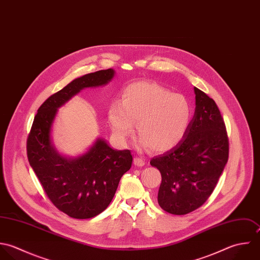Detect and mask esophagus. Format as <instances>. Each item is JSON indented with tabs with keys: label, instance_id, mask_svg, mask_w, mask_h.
Masks as SVG:
<instances>
[{
	"label": "esophagus",
	"instance_id": "esophagus-1",
	"mask_svg": "<svg viewBox=\"0 0 260 260\" xmlns=\"http://www.w3.org/2000/svg\"><path fill=\"white\" fill-rule=\"evenodd\" d=\"M134 165L137 167H143L145 165V159L142 157H135L134 158Z\"/></svg>",
	"mask_w": 260,
	"mask_h": 260
}]
</instances>
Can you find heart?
<instances>
[{
  "label": "heart",
  "mask_w": 260,
  "mask_h": 260,
  "mask_svg": "<svg viewBox=\"0 0 260 260\" xmlns=\"http://www.w3.org/2000/svg\"><path fill=\"white\" fill-rule=\"evenodd\" d=\"M108 115L112 132L120 143L127 141L137 122V146L164 152L182 140L192 111L183 94L154 83H137L124 89L120 102L111 105Z\"/></svg>",
  "instance_id": "obj_1"
}]
</instances>
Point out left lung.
I'll return each mask as SVG.
<instances>
[{
	"label": "left lung",
	"mask_w": 260,
	"mask_h": 260,
	"mask_svg": "<svg viewBox=\"0 0 260 260\" xmlns=\"http://www.w3.org/2000/svg\"><path fill=\"white\" fill-rule=\"evenodd\" d=\"M196 110L182 140L150 160L161 173L157 201L173 215L200 208L213 192L228 161L229 142L215 101L198 87Z\"/></svg>",
	"instance_id": "8db88e82"
}]
</instances>
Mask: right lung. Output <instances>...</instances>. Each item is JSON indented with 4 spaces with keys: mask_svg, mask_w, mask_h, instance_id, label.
I'll return each mask as SVG.
<instances>
[{
    "mask_svg": "<svg viewBox=\"0 0 260 260\" xmlns=\"http://www.w3.org/2000/svg\"><path fill=\"white\" fill-rule=\"evenodd\" d=\"M114 77L112 69L87 74L50 95L38 109L27 139L29 164L47 197L72 218L89 219L106 210L133 157L130 150H115L102 138L79 156H64L52 142V126L58 109L73 96L106 86Z\"/></svg>",
    "mask_w": 260,
    "mask_h": 260,
    "instance_id": "right-lung-1",
    "label": "right lung"
}]
</instances>
